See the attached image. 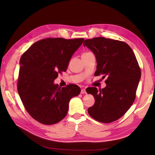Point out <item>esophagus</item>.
Returning a JSON list of instances; mask_svg holds the SVG:
<instances>
[{"instance_id":"obj_1","label":"esophagus","mask_w":155,"mask_h":155,"mask_svg":"<svg viewBox=\"0 0 155 155\" xmlns=\"http://www.w3.org/2000/svg\"><path fill=\"white\" fill-rule=\"evenodd\" d=\"M86 90L85 89H82V90L81 91V94H86Z\"/></svg>"}]
</instances>
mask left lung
<instances>
[{
    "instance_id": "obj_1",
    "label": "left lung",
    "mask_w": 155,
    "mask_h": 155,
    "mask_svg": "<svg viewBox=\"0 0 155 155\" xmlns=\"http://www.w3.org/2000/svg\"><path fill=\"white\" fill-rule=\"evenodd\" d=\"M83 46L94 54L97 66L94 75L107 76L106 87L97 90L91 87L87 92L94 97V105L88 109L92 118L102 123H110L121 118L135 100L141 71L133 50L124 42L95 37L86 39Z\"/></svg>"
}]
</instances>
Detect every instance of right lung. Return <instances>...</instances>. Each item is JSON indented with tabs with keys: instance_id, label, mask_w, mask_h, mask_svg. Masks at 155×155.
Returning <instances> with one entry per match:
<instances>
[{
	"instance_id": "right-lung-1",
	"label": "right lung",
	"mask_w": 155,
	"mask_h": 155,
	"mask_svg": "<svg viewBox=\"0 0 155 155\" xmlns=\"http://www.w3.org/2000/svg\"><path fill=\"white\" fill-rule=\"evenodd\" d=\"M84 39L48 38L37 41L21 56L17 90L33 118L52 125L67 116L69 101L81 92L78 85L59 87L54 80L65 72Z\"/></svg>"
}]
</instances>
